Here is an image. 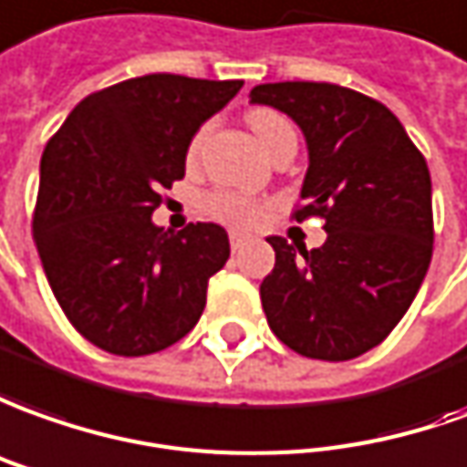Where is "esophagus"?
<instances>
[{
    "label": "esophagus",
    "instance_id": "1",
    "mask_svg": "<svg viewBox=\"0 0 467 467\" xmlns=\"http://www.w3.org/2000/svg\"><path fill=\"white\" fill-rule=\"evenodd\" d=\"M228 239H231V249L236 252V249H241L244 244H249L252 236H249V234H241V231H231V234H228Z\"/></svg>",
    "mask_w": 467,
    "mask_h": 467
}]
</instances>
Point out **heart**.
<instances>
[{"mask_svg":"<svg viewBox=\"0 0 467 467\" xmlns=\"http://www.w3.org/2000/svg\"><path fill=\"white\" fill-rule=\"evenodd\" d=\"M249 124H252L256 140L262 141V147H265L266 152H272L282 140H295V130H292L287 117H282L275 109H252L249 111ZM205 131H208V127H202L192 137L191 154L198 152V147L205 140ZM202 208L211 215H215V218H221L226 223H239V226H249V223H254L259 218V205L249 195L236 191L208 192L202 198Z\"/></svg>","mask_w":467,"mask_h":467,"instance_id":"b5f03b06","label":"heart"}]
</instances>
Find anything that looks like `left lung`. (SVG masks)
Returning a JSON list of instances; mask_svg holds the SVG:
<instances>
[{
  "instance_id": "left-lung-1",
  "label": "left lung",
  "mask_w": 467,
  "mask_h": 467,
  "mask_svg": "<svg viewBox=\"0 0 467 467\" xmlns=\"http://www.w3.org/2000/svg\"><path fill=\"white\" fill-rule=\"evenodd\" d=\"M307 144L295 218H326L320 249L269 236L275 269L262 307L275 336L307 358L348 361L379 346L410 310L432 259L430 170L387 106L336 83H262Z\"/></svg>"
}]
</instances>
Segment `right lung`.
Segmentation results:
<instances>
[{
    "mask_svg": "<svg viewBox=\"0 0 467 467\" xmlns=\"http://www.w3.org/2000/svg\"><path fill=\"white\" fill-rule=\"evenodd\" d=\"M244 80L152 73L83 99L40 160L35 244L73 327L117 356L178 343L201 320L231 246L218 223L170 234L160 191L185 178L192 137Z\"/></svg>",
    "mask_w": 467,
    "mask_h": 467,
    "instance_id": "add662e5",
    "label": "right lung"
}]
</instances>
